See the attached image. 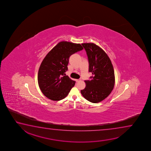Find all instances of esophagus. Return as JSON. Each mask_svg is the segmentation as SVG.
<instances>
[{"instance_id": "1", "label": "esophagus", "mask_w": 151, "mask_h": 151, "mask_svg": "<svg viewBox=\"0 0 151 151\" xmlns=\"http://www.w3.org/2000/svg\"><path fill=\"white\" fill-rule=\"evenodd\" d=\"M80 80L79 79H76V82H79V81Z\"/></svg>"}]
</instances>
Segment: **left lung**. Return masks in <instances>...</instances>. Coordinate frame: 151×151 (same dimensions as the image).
I'll use <instances>...</instances> for the list:
<instances>
[{"label": "left lung", "instance_id": "8db88e82", "mask_svg": "<svg viewBox=\"0 0 151 151\" xmlns=\"http://www.w3.org/2000/svg\"><path fill=\"white\" fill-rule=\"evenodd\" d=\"M89 62L91 80H85L86 86L81 90L83 97L92 103H98L107 97L115 85L113 64L107 54L94 43H82Z\"/></svg>", "mask_w": 151, "mask_h": 151}]
</instances>
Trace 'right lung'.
Instances as JSON below:
<instances>
[{"label":"right lung","mask_w":151,"mask_h":151,"mask_svg":"<svg viewBox=\"0 0 151 151\" xmlns=\"http://www.w3.org/2000/svg\"><path fill=\"white\" fill-rule=\"evenodd\" d=\"M83 49L80 44L62 41L46 55L41 63L37 77L38 86L45 97L54 101L67 97L76 83L64 76L68 70L69 58Z\"/></svg>","instance_id":"add662e5"}]
</instances>
